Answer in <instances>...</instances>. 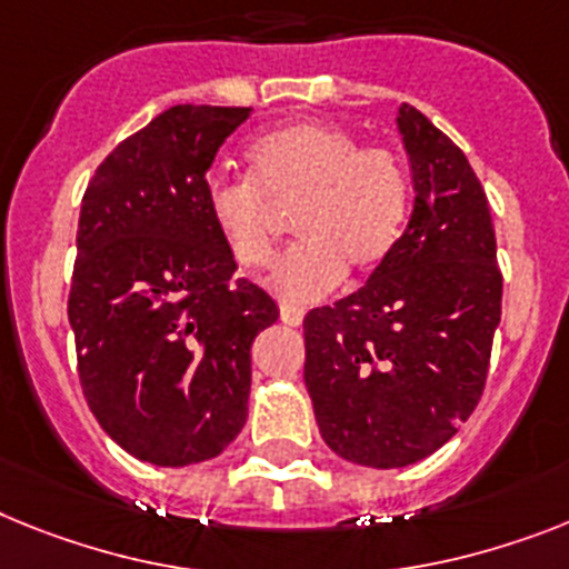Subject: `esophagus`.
<instances>
[{
    "label": "esophagus",
    "mask_w": 569,
    "mask_h": 569,
    "mask_svg": "<svg viewBox=\"0 0 569 569\" xmlns=\"http://www.w3.org/2000/svg\"><path fill=\"white\" fill-rule=\"evenodd\" d=\"M303 309L300 307H289V303H283V307H280V321L283 323H289V327H300V323H303Z\"/></svg>",
    "instance_id": "1"
}]
</instances>
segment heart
I'll use <instances>...</instances> for the list:
<instances>
[{"mask_svg": "<svg viewBox=\"0 0 569 569\" xmlns=\"http://www.w3.org/2000/svg\"><path fill=\"white\" fill-rule=\"evenodd\" d=\"M251 179H213L208 217L240 269H262L274 254L280 213L295 211L292 251L269 283L292 303L336 289L343 271L373 274L390 260L410 213V176L390 147H361L336 123L295 121L246 150Z\"/></svg>", "mask_w": 569, "mask_h": 569, "instance_id": "b5f03b06", "label": "heart"}]
</instances>
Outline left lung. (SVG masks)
<instances>
[{"instance_id":"1","label":"left lung","mask_w":569,"mask_h":569,"mask_svg":"<svg viewBox=\"0 0 569 569\" xmlns=\"http://www.w3.org/2000/svg\"><path fill=\"white\" fill-rule=\"evenodd\" d=\"M399 132L417 190L402 240L358 292L303 321L323 442L373 469L425 460L475 413L503 298L489 199L469 159L408 103Z\"/></svg>"}]
</instances>
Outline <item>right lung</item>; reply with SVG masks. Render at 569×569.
I'll use <instances>...</instances> for the list:
<instances>
[{
    "label": "right lung",
    "instance_id": "add662e5",
    "mask_svg": "<svg viewBox=\"0 0 569 569\" xmlns=\"http://www.w3.org/2000/svg\"><path fill=\"white\" fill-rule=\"evenodd\" d=\"M251 107L179 103L94 170L69 321L89 410L132 457L190 466L242 431L251 343L277 303L237 277L208 217V167Z\"/></svg>",
    "mask_w": 569,
    "mask_h": 569
}]
</instances>
